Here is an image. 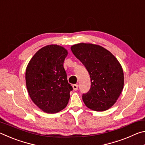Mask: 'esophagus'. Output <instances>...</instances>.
I'll list each match as a JSON object with an SVG mask.
<instances>
[{
  "label": "esophagus",
  "instance_id": "esophagus-1",
  "mask_svg": "<svg viewBox=\"0 0 145 145\" xmlns=\"http://www.w3.org/2000/svg\"><path fill=\"white\" fill-rule=\"evenodd\" d=\"M72 86H73V89L75 91H77L78 89V85L77 84H73Z\"/></svg>",
  "mask_w": 145,
  "mask_h": 145
}]
</instances>
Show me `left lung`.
I'll return each instance as SVG.
<instances>
[{
  "mask_svg": "<svg viewBox=\"0 0 145 145\" xmlns=\"http://www.w3.org/2000/svg\"><path fill=\"white\" fill-rule=\"evenodd\" d=\"M71 50L86 68L91 78L90 90L82 95L85 105L95 111L109 109L123 88V71L120 62L99 45L80 43L72 45Z\"/></svg>",
  "mask_w": 145,
  "mask_h": 145,
  "instance_id": "8db88e82",
  "label": "left lung"
}]
</instances>
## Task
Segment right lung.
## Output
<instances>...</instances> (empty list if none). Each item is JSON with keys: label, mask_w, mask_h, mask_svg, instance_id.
Listing matches in <instances>:
<instances>
[{"label": "right lung", "mask_w": 145, "mask_h": 145, "mask_svg": "<svg viewBox=\"0 0 145 145\" xmlns=\"http://www.w3.org/2000/svg\"><path fill=\"white\" fill-rule=\"evenodd\" d=\"M67 55L63 46L48 45L40 48L27 66L25 82L29 96L46 113L61 111L69 101L73 88L63 67Z\"/></svg>", "instance_id": "right-lung-1"}]
</instances>
